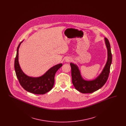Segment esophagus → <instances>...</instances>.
I'll use <instances>...</instances> for the list:
<instances>
[{
	"mask_svg": "<svg viewBox=\"0 0 126 126\" xmlns=\"http://www.w3.org/2000/svg\"><path fill=\"white\" fill-rule=\"evenodd\" d=\"M71 61V59L69 57H67L66 59V61L67 62H69Z\"/></svg>",
	"mask_w": 126,
	"mask_h": 126,
	"instance_id": "1",
	"label": "esophagus"
}]
</instances>
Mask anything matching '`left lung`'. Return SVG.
<instances>
[{
    "mask_svg": "<svg viewBox=\"0 0 126 126\" xmlns=\"http://www.w3.org/2000/svg\"><path fill=\"white\" fill-rule=\"evenodd\" d=\"M105 41L108 50V60L102 73L95 79L92 81L84 80L81 76L77 66L72 63L70 64L71 67L72 83L75 88L82 93L90 94L99 90L104 85L108 80L112 62V54L108 39L105 38Z\"/></svg>",
    "mask_w": 126,
    "mask_h": 126,
    "instance_id": "1",
    "label": "left lung"
}]
</instances>
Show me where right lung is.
<instances>
[{
    "label": "right lung",
    "mask_w": 126,
    "mask_h": 126,
    "mask_svg": "<svg viewBox=\"0 0 126 126\" xmlns=\"http://www.w3.org/2000/svg\"><path fill=\"white\" fill-rule=\"evenodd\" d=\"M22 42L19 43L17 48L15 60V69L19 83L24 89L30 93L36 94H44L52 89L54 85L55 74L62 64H59L53 66L41 77L34 78L28 77L22 71L18 62V50Z\"/></svg>",
    "instance_id": "obj_1"
}]
</instances>
